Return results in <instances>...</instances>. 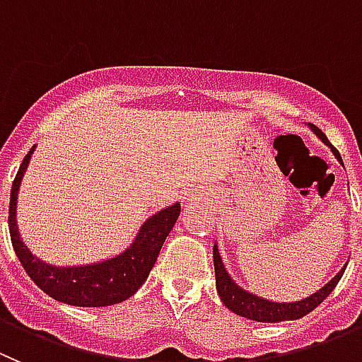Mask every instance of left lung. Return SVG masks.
<instances>
[{"mask_svg":"<svg viewBox=\"0 0 362 362\" xmlns=\"http://www.w3.org/2000/svg\"><path fill=\"white\" fill-rule=\"evenodd\" d=\"M310 126L312 132L321 139L327 146H330L332 153L335 155V158L343 164V158H341L339 151L330 144V141L327 139L321 129L314 124ZM213 262H214V274H216V291L220 299L223 301L229 310H233L234 314L242 315V317L252 319V321H258V323H278V321H294V319L303 317V315L310 314L317 305L325 301L328 298L332 291L335 288V285L339 283L341 276H343L344 269L337 272L323 288H319L317 292H314L308 298L301 299V301H294V303H276V301H269V299L258 298L252 292L243 291L242 286H238V283H234L230 279L229 272L226 270V265L221 262L220 252H218V245L214 243L213 247Z\"/></svg>","mask_w":362,"mask_h":362,"instance_id":"8db88e82","label":"left lung"}]
</instances>
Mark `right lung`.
<instances>
[{"label":"right lung","mask_w":362,"mask_h":362,"mask_svg":"<svg viewBox=\"0 0 362 362\" xmlns=\"http://www.w3.org/2000/svg\"><path fill=\"white\" fill-rule=\"evenodd\" d=\"M32 146L27 157L23 158L19 171L12 182L11 207H8V229H11L12 247L16 256L27 270L32 281L55 301L74 305V307H110L132 298L142 283L148 279L153 265L157 262L158 252L164 245L165 238L171 233L180 214V204H173L153 214L144 221L136 233L135 242L115 258L104 259L100 263L77 267H55L35 258L23 240L19 238L16 207H18V191L23 175L27 171L32 153Z\"/></svg>","instance_id":"obj_1"}]
</instances>
